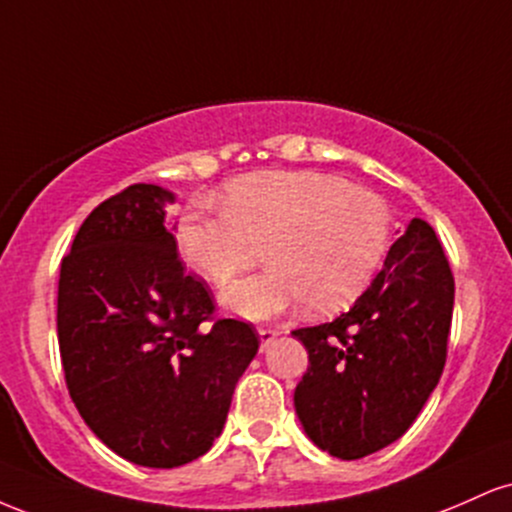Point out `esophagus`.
I'll list each match as a JSON object with an SVG mask.
<instances>
[{"label": "esophagus", "instance_id": "obj_1", "mask_svg": "<svg viewBox=\"0 0 512 512\" xmlns=\"http://www.w3.org/2000/svg\"><path fill=\"white\" fill-rule=\"evenodd\" d=\"M257 334H260V346H262V351L267 349V346L272 344L276 337H279V332L272 330V327H257Z\"/></svg>", "mask_w": 512, "mask_h": 512}]
</instances>
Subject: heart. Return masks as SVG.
<instances>
[{"label":"heart","instance_id":"obj_1","mask_svg":"<svg viewBox=\"0 0 512 512\" xmlns=\"http://www.w3.org/2000/svg\"><path fill=\"white\" fill-rule=\"evenodd\" d=\"M385 199L334 175L264 170L233 180L223 207L182 211L175 243L192 272L226 284L264 248L269 269L221 291L228 313L267 320L305 301L334 313L356 301L390 248Z\"/></svg>","mask_w":512,"mask_h":512}]
</instances>
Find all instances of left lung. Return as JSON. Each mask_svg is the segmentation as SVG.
I'll list each match as a JSON object with an SVG mask.
<instances>
[{"mask_svg": "<svg viewBox=\"0 0 512 512\" xmlns=\"http://www.w3.org/2000/svg\"><path fill=\"white\" fill-rule=\"evenodd\" d=\"M455 279L436 231L414 219L346 313L291 332L308 351L293 392L305 436L339 460L395 443L436 390Z\"/></svg>", "mask_w": 512, "mask_h": 512, "instance_id": "8db88e82", "label": "left lung"}]
</instances>
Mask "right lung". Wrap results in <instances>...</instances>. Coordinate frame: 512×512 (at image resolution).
<instances>
[{
    "label": "right lung",
    "instance_id": "1",
    "mask_svg": "<svg viewBox=\"0 0 512 512\" xmlns=\"http://www.w3.org/2000/svg\"><path fill=\"white\" fill-rule=\"evenodd\" d=\"M170 190L137 182L98 204L62 260L57 337L86 426L125 460L170 469L221 436L260 349L238 320L202 322L211 293L185 274L166 228Z\"/></svg>",
    "mask_w": 512,
    "mask_h": 512
}]
</instances>
